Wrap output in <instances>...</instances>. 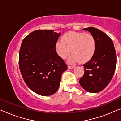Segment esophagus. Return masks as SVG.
Returning <instances> with one entry per match:
<instances>
[{"label":"esophagus","mask_w":121,"mask_h":121,"mask_svg":"<svg viewBox=\"0 0 121 121\" xmlns=\"http://www.w3.org/2000/svg\"><path fill=\"white\" fill-rule=\"evenodd\" d=\"M74 67V66H68V69H73V68Z\"/></svg>","instance_id":"esophagus-1"}]
</instances>
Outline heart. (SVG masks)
Masks as SVG:
<instances>
[{
    "mask_svg": "<svg viewBox=\"0 0 121 121\" xmlns=\"http://www.w3.org/2000/svg\"><path fill=\"white\" fill-rule=\"evenodd\" d=\"M95 49L94 37L83 32H67L56 43V50L61 58L65 59L72 52L69 59L71 63L88 62L94 56Z\"/></svg>",
    "mask_w": 121,
    "mask_h": 121,
    "instance_id": "heart-1",
    "label": "heart"
}]
</instances>
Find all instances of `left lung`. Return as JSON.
Instances as JSON below:
<instances>
[{"instance_id":"1","label":"left lung","mask_w":121,"mask_h":121,"mask_svg":"<svg viewBox=\"0 0 121 121\" xmlns=\"http://www.w3.org/2000/svg\"><path fill=\"white\" fill-rule=\"evenodd\" d=\"M95 38L96 49L91 60L83 65L84 74L79 79L82 88L89 93L103 91L112 79L116 66V55L112 40L94 27L83 28Z\"/></svg>"}]
</instances>
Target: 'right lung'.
I'll use <instances>...</instances> for the list:
<instances>
[{
	"label": "right lung",
	"mask_w": 121,
	"mask_h": 121,
	"mask_svg": "<svg viewBox=\"0 0 121 121\" xmlns=\"http://www.w3.org/2000/svg\"><path fill=\"white\" fill-rule=\"evenodd\" d=\"M61 33L38 30L23 39L19 52V67L27 86L42 96L54 94L67 66L56 52Z\"/></svg>",
	"instance_id": "1"
}]
</instances>
